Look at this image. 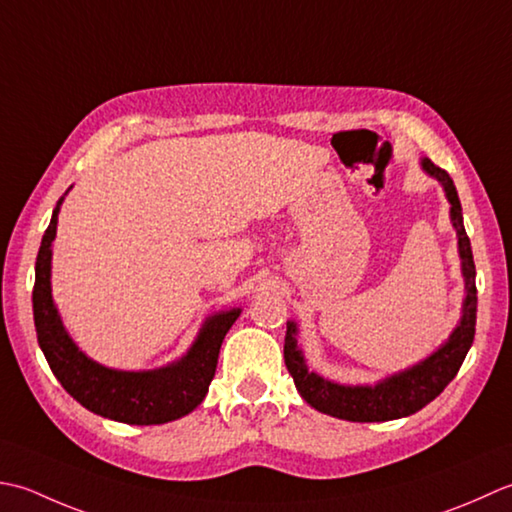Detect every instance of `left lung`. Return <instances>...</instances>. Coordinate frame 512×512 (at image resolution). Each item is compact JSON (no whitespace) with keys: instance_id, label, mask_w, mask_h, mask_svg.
I'll list each match as a JSON object with an SVG mask.
<instances>
[{"instance_id":"1","label":"left lung","mask_w":512,"mask_h":512,"mask_svg":"<svg viewBox=\"0 0 512 512\" xmlns=\"http://www.w3.org/2000/svg\"><path fill=\"white\" fill-rule=\"evenodd\" d=\"M424 170L444 185L446 198L451 201V218L457 229V243H460L462 271L466 278V300H464V316L460 327L453 331V336L440 351H435L431 358L415 364L413 369L393 375L375 387H342L329 380H322L320 375L307 371L305 360H302L296 342V325L287 322L285 333V364L291 378L296 382L307 404L314 406L316 411L327 413L331 417L349 422H387L398 420V417L413 415L426 404L433 402L440 395L448 382H451L462 362L471 349L475 338V318H477V287H475V263L471 252V241L464 229L462 221V205L457 198V190L453 179L446 170L437 168L429 159L422 161Z\"/></svg>"}]
</instances>
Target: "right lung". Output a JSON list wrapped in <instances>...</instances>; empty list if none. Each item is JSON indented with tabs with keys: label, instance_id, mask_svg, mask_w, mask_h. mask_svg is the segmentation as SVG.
I'll return each mask as SVG.
<instances>
[{
	"label": "right lung",
	"instance_id": "1",
	"mask_svg": "<svg viewBox=\"0 0 512 512\" xmlns=\"http://www.w3.org/2000/svg\"><path fill=\"white\" fill-rule=\"evenodd\" d=\"M59 198L50 225L41 238L35 263L33 314L39 347L50 371L72 398L88 411L125 424H165L194 411L203 402L216 373L218 351L241 309L212 316L198 333L192 349L179 362L159 371H114L88 360L61 327L50 298V245L55 241Z\"/></svg>",
	"mask_w": 512,
	"mask_h": 512
}]
</instances>
